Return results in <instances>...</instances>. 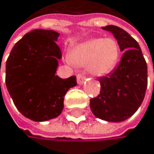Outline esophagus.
I'll use <instances>...</instances> for the list:
<instances>
[{"label": "esophagus", "mask_w": 154, "mask_h": 154, "mask_svg": "<svg viewBox=\"0 0 154 154\" xmlns=\"http://www.w3.org/2000/svg\"><path fill=\"white\" fill-rule=\"evenodd\" d=\"M76 78H78V83L79 84H83L84 81H85V79H86V76H85V73H83V72L78 74V76H76Z\"/></svg>", "instance_id": "34e87169"}]
</instances>
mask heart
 Instances as JSON below:
<instances>
[{
  "instance_id": "b5f03b06",
  "label": "heart",
  "mask_w": 154,
  "mask_h": 154,
  "mask_svg": "<svg viewBox=\"0 0 154 154\" xmlns=\"http://www.w3.org/2000/svg\"><path fill=\"white\" fill-rule=\"evenodd\" d=\"M120 55V46L115 39L92 38L75 47L69 60L75 65L89 63L90 72L101 76L114 69L119 62Z\"/></svg>"
}]
</instances>
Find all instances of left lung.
I'll return each mask as SVG.
<instances>
[{"label": "left lung", "mask_w": 154, "mask_h": 154, "mask_svg": "<svg viewBox=\"0 0 154 154\" xmlns=\"http://www.w3.org/2000/svg\"><path fill=\"white\" fill-rule=\"evenodd\" d=\"M113 33L124 51L116 69L99 79L100 94L90 100L94 116L107 122H122L134 114L144 99L148 85L147 63L138 43L122 28L103 27Z\"/></svg>", "instance_id": "left-lung-1"}]
</instances>
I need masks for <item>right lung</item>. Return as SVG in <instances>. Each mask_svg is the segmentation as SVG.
<instances>
[{
  "label": "right lung",
  "instance_id": "obj_1",
  "mask_svg": "<svg viewBox=\"0 0 154 154\" xmlns=\"http://www.w3.org/2000/svg\"><path fill=\"white\" fill-rule=\"evenodd\" d=\"M59 33L34 30L16 43L6 60L5 83L16 107L26 118L44 122L58 117L66 91L76 85V78L55 75L62 51Z\"/></svg>",
  "mask_w": 154,
  "mask_h": 154
}]
</instances>
